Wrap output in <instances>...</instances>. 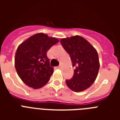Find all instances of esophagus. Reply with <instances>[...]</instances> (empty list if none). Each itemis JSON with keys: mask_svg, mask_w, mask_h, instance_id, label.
I'll use <instances>...</instances> for the list:
<instances>
[{"mask_svg": "<svg viewBox=\"0 0 120 120\" xmlns=\"http://www.w3.org/2000/svg\"><path fill=\"white\" fill-rule=\"evenodd\" d=\"M56 68H58V69H60V68H61V66H58V67H56Z\"/></svg>", "mask_w": 120, "mask_h": 120, "instance_id": "1", "label": "esophagus"}]
</instances>
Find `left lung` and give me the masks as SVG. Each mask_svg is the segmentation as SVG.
Returning <instances> with one entry per match:
<instances>
[{
    "label": "left lung",
    "instance_id": "8db88e82",
    "mask_svg": "<svg viewBox=\"0 0 120 120\" xmlns=\"http://www.w3.org/2000/svg\"><path fill=\"white\" fill-rule=\"evenodd\" d=\"M60 42L75 67L73 77L66 80L67 85L75 92L88 89L95 82L100 68L97 50L80 35L61 38Z\"/></svg>",
    "mask_w": 120,
    "mask_h": 120
}]
</instances>
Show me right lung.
Listing matches in <instances>:
<instances>
[{
  "label": "right lung",
  "mask_w": 120,
  "mask_h": 120,
  "mask_svg": "<svg viewBox=\"0 0 120 120\" xmlns=\"http://www.w3.org/2000/svg\"><path fill=\"white\" fill-rule=\"evenodd\" d=\"M58 41L55 37L38 33L20 44L15 55V67L25 85L38 89L48 83L53 68L49 65L47 52Z\"/></svg>",
  "instance_id": "1"
}]
</instances>
